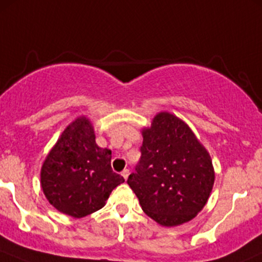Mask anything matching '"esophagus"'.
I'll return each mask as SVG.
<instances>
[{"label":"esophagus","instance_id":"34e87169","mask_svg":"<svg viewBox=\"0 0 262 262\" xmlns=\"http://www.w3.org/2000/svg\"><path fill=\"white\" fill-rule=\"evenodd\" d=\"M121 176H123V178L125 179V180H126V179H128V176H129V170H128V168H125V170L121 171Z\"/></svg>","mask_w":262,"mask_h":262}]
</instances>
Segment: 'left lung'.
I'll use <instances>...</instances> for the list:
<instances>
[{
	"mask_svg": "<svg viewBox=\"0 0 262 262\" xmlns=\"http://www.w3.org/2000/svg\"><path fill=\"white\" fill-rule=\"evenodd\" d=\"M142 133L141 160L126 181L142 209L165 227L191 221L213 189L209 153L189 125L170 113L156 115Z\"/></svg>",
	"mask_w": 262,
	"mask_h": 262,
	"instance_id": "8db88e82",
	"label": "left lung"
}]
</instances>
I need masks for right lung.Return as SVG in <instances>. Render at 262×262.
Listing matches in <instances>:
<instances>
[{
    "instance_id": "1",
    "label": "right lung",
    "mask_w": 262,
    "mask_h": 262,
    "mask_svg": "<svg viewBox=\"0 0 262 262\" xmlns=\"http://www.w3.org/2000/svg\"><path fill=\"white\" fill-rule=\"evenodd\" d=\"M41 189L60 213L82 218L101 209L123 176L112 168V150L95 142L94 126L84 116L71 123L47 156Z\"/></svg>"
}]
</instances>
